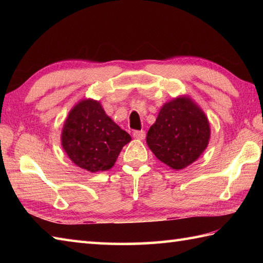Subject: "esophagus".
Listing matches in <instances>:
<instances>
[{"label":"esophagus","instance_id":"34e87169","mask_svg":"<svg viewBox=\"0 0 263 263\" xmlns=\"http://www.w3.org/2000/svg\"><path fill=\"white\" fill-rule=\"evenodd\" d=\"M133 137H135L136 139H139V140H143V139L146 138V132H144L143 130L135 131L133 132Z\"/></svg>","mask_w":263,"mask_h":263}]
</instances>
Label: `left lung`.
<instances>
[{"instance_id":"1","label":"left lung","mask_w":263,"mask_h":263,"mask_svg":"<svg viewBox=\"0 0 263 263\" xmlns=\"http://www.w3.org/2000/svg\"><path fill=\"white\" fill-rule=\"evenodd\" d=\"M210 139L203 110L186 96L164 104L147 133L154 155L173 170H183L202 154Z\"/></svg>"}]
</instances>
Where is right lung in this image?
<instances>
[{"label": "right lung", "instance_id": "obj_1", "mask_svg": "<svg viewBox=\"0 0 263 263\" xmlns=\"http://www.w3.org/2000/svg\"><path fill=\"white\" fill-rule=\"evenodd\" d=\"M61 141L77 166L96 173L114 166L131 137L106 115L99 102L83 99L66 117Z\"/></svg>", "mask_w": 263, "mask_h": 263}]
</instances>
